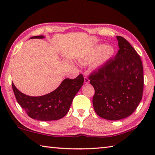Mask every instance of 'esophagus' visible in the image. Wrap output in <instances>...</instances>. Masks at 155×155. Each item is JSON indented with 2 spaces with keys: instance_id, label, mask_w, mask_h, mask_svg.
I'll list each match as a JSON object with an SVG mask.
<instances>
[{
  "instance_id": "34e87169",
  "label": "esophagus",
  "mask_w": 155,
  "mask_h": 155,
  "mask_svg": "<svg viewBox=\"0 0 155 155\" xmlns=\"http://www.w3.org/2000/svg\"><path fill=\"white\" fill-rule=\"evenodd\" d=\"M84 82H85V84L90 83V80H89V78L87 77H85V78H84Z\"/></svg>"
}]
</instances>
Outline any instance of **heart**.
<instances>
[{
	"label": "heart",
	"instance_id": "heart-1",
	"mask_svg": "<svg viewBox=\"0 0 155 155\" xmlns=\"http://www.w3.org/2000/svg\"><path fill=\"white\" fill-rule=\"evenodd\" d=\"M115 54V50L111 45L97 44L86 49L77 57V60L81 64L85 65L94 61L93 67L99 69L111 61Z\"/></svg>",
	"mask_w": 155,
	"mask_h": 155
}]
</instances>
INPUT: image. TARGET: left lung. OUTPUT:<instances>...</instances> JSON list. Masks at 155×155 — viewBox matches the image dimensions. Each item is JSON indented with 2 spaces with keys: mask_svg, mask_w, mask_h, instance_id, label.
I'll use <instances>...</instances> for the list:
<instances>
[{
  "mask_svg": "<svg viewBox=\"0 0 155 155\" xmlns=\"http://www.w3.org/2000/svg\"><path fill=\"white\" fill-rule=\"evenodd\" d=\"M119 51L114 59L91 74L89 78L95 90L92 103L97 115L119 120L135 111L142 98V62L128 41L117 36Z\"/></svg>",
  "mask_w": 155,
  "mask_h": 155,
  "instance_id": "obj_1",
  "label": "left lung"
}]
</instances>
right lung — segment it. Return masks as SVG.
<instances>
[{
    "mask_svg": "<svg viewBox=\"0 0 155 155\" xmlns=\"http://www.w3.org/2000/svg\"><path fill=\"white\" fill-rule=\"evenodd\" d=\"M44 35L31 39H43ZM84 78L79 74L74 79L65 78L56 90L46 95L30 96L21 92L12 83V88L18 104L30 117L40 121L57 120L69 111L73 98L83 86Z\"/></svg>",
    "mask_w": 155,
    "mask_h": 155,
    "instance_id": "obj_1",
    "label": "right lung"
}]
</instances>
